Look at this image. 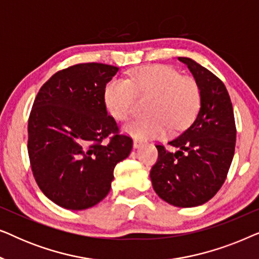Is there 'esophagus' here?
Here are the masks:
<instances>
[{
	"label": "esophagus",
	"instance_id": "obj_1",
	"mask_svg": "<svg viewBox=\"0 0 259 259\" xmlns=\"http://www.w3.org/2000/svg\"><path fill=\"white\" fill-rule=\"evenodd\" d=\"M133 146H134V148H140L141 146H143V143H141V141H139V140L134 139L133 140Z\"/></svg>",
	"mask_w": 259,
	"mask_h": 259
}]
</instances>
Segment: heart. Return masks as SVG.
I'll return each instance as SVG.
<instances>
[{
  "label": "heart",
  "instance_id": "b5f03b06",
  "mask_svg": "<svg viewBox=\"0 0 259 259\" xmlns=\"http://www.w3.org/2000/svg\"><path fill=\"white\" fill-rule=\"evenodd\" d=\"M138 94L153 95L147 113L151 116L136 119L125 126L134 137L160 138L169 130L186 128L196 119L201 104L198 83L182 76L169 66H146L130 74L128 80L112 79L105 88L108 111L118 120H127L136 109Z\"/></svg>",
  "mask_w": 259,
  "mask_h": 259
}]
</instances>
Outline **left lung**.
<instances>
[{"mask_svg":"<svg viewBox=\"0 0 259 259\" xmlns=\"http://www.w3.org/2000/svg\"><path fill=\"white\" fill-rule=\"evenodd\" d=\"M178 60L200 88V109L192 125L168 143L178 151L155 145L158 160L150 177L161 199L178 207H193L210 200L224 184L235 154L236 123L222 80L192 59Z\"/></svg>","mask_w":259,"mask_h":259,"instance_id":"8db88e82","label":"left lung"}]
</instances>
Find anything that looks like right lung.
Wrapping results in <instances>:
<instances>
[{
  "mask_svg": "<svg viewBox=\"0 0 259 259\" xmlns=\"http://www.w3.org/2000/svg\"><path fill=\"white\" fill-rule=\"evenodd\" d=\"M118 67L79 63L40 88L28 120L31 171L45 196L68 210H84L107 196L114 167L132 151L105 104ZM107 137L109 141L104 143Z\"/></svg>",
  "mask_w": 259,
  "mask_h": 259,
  "instance_id": "right-lung-1",
  "label": "right lung"
}]
</instances>
